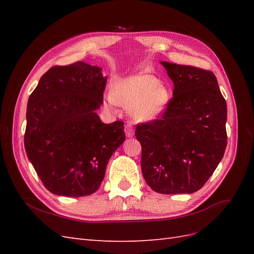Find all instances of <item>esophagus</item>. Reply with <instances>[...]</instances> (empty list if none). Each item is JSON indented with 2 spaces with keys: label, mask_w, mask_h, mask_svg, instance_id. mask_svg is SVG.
<instances>
[{
  "label": "esophagus",
  "mask_w": 254,
  "mask_h": 254,
  "mask_svg": "<svg viewBox=\"0 0 254 254\" xmlns=\"http://www.w3.org/2000/svg\"><path fill=\"white\" fill-rule=\"evenodd\" d=\"M124 132H126L127 137H132L134 135V128L131 123H127L126 127H124Z\"/></svg>",
  "instance_id": "1"
}]
</instances>
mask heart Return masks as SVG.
<instances>
[{"label": "heart", "mask_w": 254, "mask_h": 254, "mask_svg": "<svg viewBox=\"0 0 254 254\" xmlns=\"http://www.w3.org/2000/svg\"><path fill=\"white\" fill-rule=\"evenodd\" d=\"M171 98L169 88L154 75L141 72L119 79L105 96V105L116 109L120 105L130 109L139 122H150L164 113Z\"/></svg>", "instance_id": "1"}]
</instances>
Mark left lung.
Returning a JSON list of instances; mask_svg holds the SVG:
<instances>
[{
  "label": "left lung",
  "instance_id": "obj_1",
  "mask_svg": "<svg viewBox=\"0 0 254 254\" xmlns=\"http://www.w3.org/2000/svg\"><path fill=\"white\" fill-rule=\"evenodd\" d=\"M160 63L174 82V97L161 119L136 127L143 177L155 192L190 194L224 157L227 105L213 72Z\"/></svg>",
  "mask_w": 254,
  "mask_h": 254
}]
</instances>
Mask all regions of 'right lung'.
<instances>
[{"label": "right lung", "instance_id": "add662e5", "mask_svg": "<svg viewBox=\"0 0 254 254\" xmlns=\"http://www.w3.org/2000/svg\"><path fill=\"white\" fill-rule=\"evenodd\" d=\"M107 77L99 66H53L29 96L25 149L44 186L79 197L98 190L112 154L124 142L122 121L106 124L96 110Z\"/></svg>", "mask_w": 254, "mask_h": 254}]
</instances>
